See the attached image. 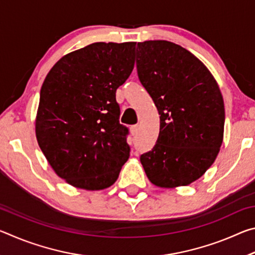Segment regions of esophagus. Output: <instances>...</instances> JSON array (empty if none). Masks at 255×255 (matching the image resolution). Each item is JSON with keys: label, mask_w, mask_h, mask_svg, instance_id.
<instances>
[{"label": "esophagus", "mask_w": 255, "mask_h": 255, "mask_svg": "<svg viewBox=\"0 0 255 255\" xmlns=\"http://www.w3.org/2000/svg\"><path fill=\"white\" fill-rule=\"evenodd\" d=\"M130 131H131V135L132 136H136L138 133V126H132L130 128Z\"/></svg>", "instance_id": "34e87169"}]
</instances>
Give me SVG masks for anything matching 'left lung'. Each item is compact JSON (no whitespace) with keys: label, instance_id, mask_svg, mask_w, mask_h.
Here are the masks:
<instances>
[{"label":"left lung","instance_id":"8db88e82","mask_svg":"<svg viewBox=\"0 0 255 255\" xmlns=\"http://www.w3.org/2000/svg\"><path fill=\"white\" fill-rule=\"evenodd\" d=\"M138 77L159 115V133L140 163L153 184L192 183L215 162L223 144L225 108L215 77L195 55L166 40L138 42Z\"/></svg>","mask_w":255,"mask_h":255}]
</instances>
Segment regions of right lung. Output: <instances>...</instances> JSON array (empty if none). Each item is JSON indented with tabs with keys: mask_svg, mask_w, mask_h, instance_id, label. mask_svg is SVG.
<instances>
[{
	"mask_svg": "<svg viewBox=\"0 0 255 255\" xmlns=\"http://www.w3.org/2000/svg\"><path fill=\"white\" fill-rule=\"evenodd\" d=\"M136 42H94L63 56L47 74L36 117L38 145L59 178L103 190L129 157L116 91L135 65Z\"/></svg>",
	"mask_w": 255,
	"mask_h": 255,
	"instance_id": "1",
	"label": "right lung"
}]
</instances>
